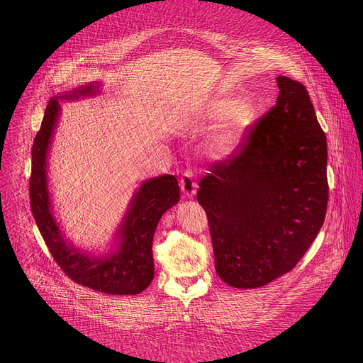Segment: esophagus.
<instances>
[{
  "mask_svg": "<svg viewBox=\"0 0 363 363\" xmlns=\"http://www.w3.org/2000/svg\"><path fill=\"white\" fill-rule=\"evenodd\" d=\"M179 185H181V190L182 193L191 199L194 194H196V190H197V184H196V179H194V175L191 172H186L182 175L181 181H179Z\"/></svg>",
  "mask_w": 363,
  "mask_h": 363,
  "instance_id": "34e87169",
  "label": "esophagus"
}]
</instances>
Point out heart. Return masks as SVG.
Here are the masks:
<instances>
[{"label": "heart", "mask_w": 363, "mask_h": 363, "mask_svg": "<svg viewBox=\"0 0 363 363\" xmlns=\"http://www.w3.org/2000/svg\"><path fill=\"white\" fill-rule=\"evenodd\" d=\"M223 117L225 122L211 143V151L216 155H225L234 148L253 122V108L233 96H220L211 99L197 113V120L201 122L218 121Z\"/></svg>", "instance_id": "1"}]
</instances>
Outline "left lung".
Returning a JSON list of instances; mask_svg holds the SVG:
<instances>
[{
  "label": "left lung",
  "instance_id": "obj_1",
  "mask_svg": "<svg viewBox=\"0 0 363 363\" xmlns=\"http://www.w3.org/2000/svg\"><path fill=\"white\" fill-rule=\"evenodd\" d=\"M277 104L241 145L201 178L219 277L257 289L291 271L323 227L328 204L327 138L306 88L277 76Z\"/></svg>",
  "mask_w": 363,
  "mask_h": 363
}]
</instances>
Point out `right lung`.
<instances>
[{"instance_id":"1","label":"right lung","mask_w":363,"mask_h":363,"mask_svg":"<svg viewBox=\"0 0 363 363\" xmlns=\"http://www.w3.org/2000/svg\"><path fill=\"white\" fill-rule=\"evenodd\" d=\"M101 82L77 86L50 99L33 145L30 199L35 222L50 253L68 277L92 290L111 295H136L152 281L155 268L152 241L162 215L179 201V186L172 174L152 177L135 190L117 225L108 250L88 252L65 235L55 218L49 184V154L64 101L96 96Z\"/></svg>"}]
</instances>
